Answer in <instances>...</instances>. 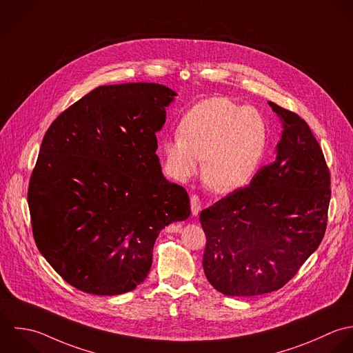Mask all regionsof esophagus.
Instances as JSON below:
<instances>
[{"mask_svg":"<svg viewBox=\"0 0 353 353\" xmlns=\"http://www.w3.org/2000/svg\"><path fill=\"white\" fill-rule=\"evenodd\" d=\"M190 207H192V214L193 216H197L200 210H201V200L197 194H192L190 196Z\"/></svg>","mask_w":353,"mask_h":353,"instance_id":"obj_1","label":"esophagus"}]
</instances>
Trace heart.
<instances>
[{
	"label": "heart",
	"instance_id": "b5f03b06",
	"mask_svg": "<svg viewBox=\"0 0 353 353\" xmlns=\"http://www.w3.org/2000/svg\"><path fill=\"white\" fill-rule=\"evenodd\" d=\"M267 145L260 115L226 97L194 105L179 124V134L163 142L172 175L186 181L203 161V181L216 193H232L254 174Z\"/></svg>",
	"mask_w": 353,
	"mask_h": 353
}]
</instances>
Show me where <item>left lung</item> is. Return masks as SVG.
<instances>
[{"mask_svg":"<svg viewBox=\"0 0 353 353\" xmlns=\"http://www.w3.org/2000/svg\"><path fill=\"white\" fill-rule=\"evenodd\" d=\"M270 105L283 123L275 161L200 215L207 235L204 272L226 296L285 286L318 249L327 226L332 189L322 148L304 119Z\"/></svg>","mask_w":353,"mask_h":353,"instance_id":"left-lung-1","label":"left lung"}]
</instances>
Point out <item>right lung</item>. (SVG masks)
<instances>
[{
    "label": "right lung",
    "mask_w": 353,
    "mask_h": 353,
    "mask_svg": "<svg viewBox=\"0 0 353 353\" xmlns=\"http://www.w3.org/2000/svg\"><path fill=\"white\" fill-rule=\"evenodd\" d=\"M175 92L157 83L99 86L48 128L28 185L35 243L71 286L97 296L135 289L153 245L190 215L188 192L156 156Z\"/></svg>",
    "instance_id": "right-lung-1"
}]
</instances>
